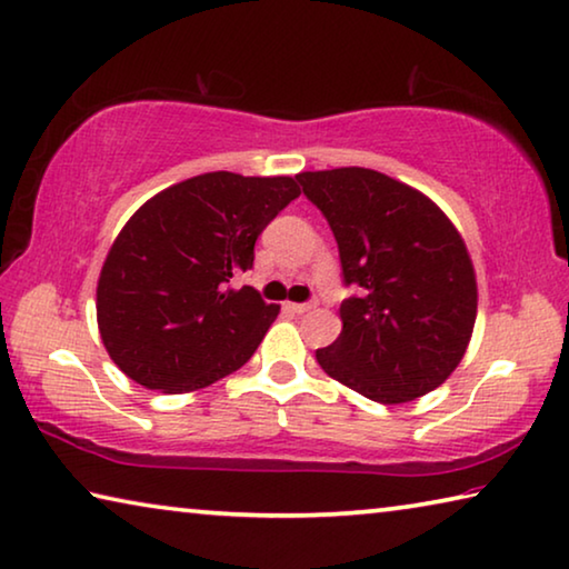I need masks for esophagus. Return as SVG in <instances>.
<instances>
[{"label":"esophagus","instance_id":"esophagus-1","mask_svg":"<svg viewBox=\"0 0 569 569\" xmlns=\"http://www.w3.org/2000/svg\"><path fill=\"white\" fill-rule=\"evenodd\" d=\"M313 306H317V301H306V303H288L286 309H288V311H293V313H306V311H311Z\"/></svg>","mask_w":569,"mask_h":569}]
</instances>
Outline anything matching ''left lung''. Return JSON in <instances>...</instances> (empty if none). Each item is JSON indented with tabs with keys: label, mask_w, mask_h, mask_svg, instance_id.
Wrapping results in <instances>:
<instances>
[{
	"label": "left lung",
	"mask_w": 569,
	"mask_h": 569,
	"mask_svg": "<svg viewBox=\"0 0 569 569\" xmlns=\"http://www.w3.org/2000/svg\"><path fill=\"white\" fill-rule=\"evenodd\" d=\"M337 238L341 333L317 349L333 380L398 405L443 385L476 323V273L443 210L398 179L365 167L296 174Z\"/></svg>",
	"instance_id": "8db88e82"
}]
</instances>
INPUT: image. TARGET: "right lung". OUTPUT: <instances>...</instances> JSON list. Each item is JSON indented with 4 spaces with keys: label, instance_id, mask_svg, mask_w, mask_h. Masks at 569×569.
I'll return each instance as SVG.
<instances>
[{
    "label": "right lung",
    "instance_id": "obj_1",
    "mask_svg": "<svg viewBox=\"0 0 569 569\" xmlns=\"http://www.w3.org/2000/svg\"><path fill=\"white\" fill-rule=\"evenodd\" d=\"M299 194L291 177L210 171L141 204L108 250L96 291L116 367L179 395L246 365L281 309L230 278L252 268L258 236Z\"/></svg>",
    "mask_w": 569,
    "mask_h": 569
}]
</instances>
